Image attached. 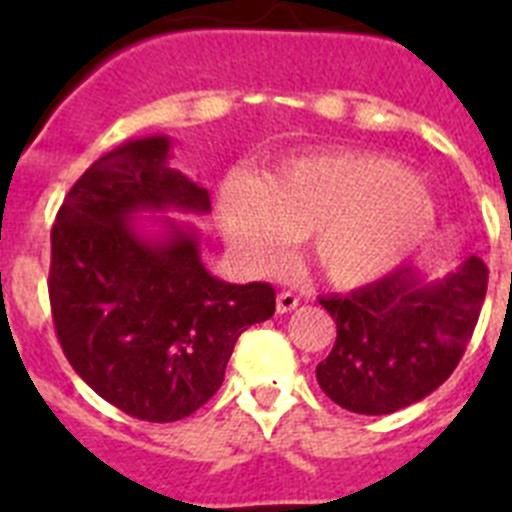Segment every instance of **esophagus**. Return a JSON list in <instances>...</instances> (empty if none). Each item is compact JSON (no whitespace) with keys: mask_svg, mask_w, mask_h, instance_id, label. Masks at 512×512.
<instances>
[{"mask_svg":"<svg viewBox=\"0 0 512 512\" xmlns=\"http://www.w3.org/2000/svg\"><path fill=\"white\" fill-rule=\"evenodd\" d=\"M300 305V300H297V295H292V292H279L277 295V312H292L295 307Z\"/></svg>","mask_w":512,"mask_h":512,"instance_id":"esophagus-1","label":"esophagus"}]
</instances>
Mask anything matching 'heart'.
I'll return each mask as SVG.
<instances>
[{
	"label": "heart",
	"mask_w": 512,
	"mask_h": 512,
	"mask_svg": "<svg viewBox=\"0 0 512 512\" xmlns=\"http://www.w3.org/2000/svg\"><path fill=\"white\" fill-rule=\"evenodd\" d=\"M217 228L248 269L279 259L289 235L338 289L387 277L436 228V202L408 166L382 153L330 151L289 158L253 179H228L215 200Z\"/></svg>",
	"instance_id": "b5f03b06"
}]
</instances>
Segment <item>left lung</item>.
Instances as JSON below:
<instances>
[{"label":"left lung","mask_w":512,"mask_h":512,"mask_svg":"<svg viewBox=\"0 0 512 512\" xmlns=\"http://www.w3.org/2000/svg\"><path fill=\"white\" fill-rule=\"evenodd\" d=\"M487 292V266L469 256L441 279L418 266L351 295L320 297L336 343L315 369L320 390L359 415H390L438 390L464 356Z\"/></svg>","instance_id":"obj_1"}]
</instances>
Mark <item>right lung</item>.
Returning <instances> with one entry per match:
<instances>
[{"mask_svg": "<svg viewBox=\"0 0 512 512\" xmlns=\"http://www.w3.org/2000/svg\"><path fill=\"white\" fill-rule=\"evenodd\" d=\"M169 161V135L125 140L84 171L51 230L63 354L99 397L148 423L202 408L238 336L277 307L271 284L212 277L197 228L164 215L210 212L207 189Z\"/></svg>", "mask_w": 512, "mask_h": 512, "instance_id": "obj_1", "label": "right lung"}]
</instances>
